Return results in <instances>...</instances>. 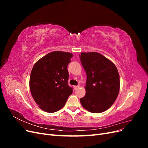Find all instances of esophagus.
Listing matches in <instances>:
<instances>
[{
    "instance_id": "obj_1",
    "label": "esophagus",
    "mask_w": 148,
    "mask_h": 148,
    "mask_svg": "<svg viewBox=\"0 0 148 148\" xmlns=\"http://www.w3.org/2000/svg\"><path fill=\"white\" fill-rule=\"evenodd\" d=\"M78 88H79V86H74L75 90H76V89H77Z\"/></svg>"
}]
</instances>
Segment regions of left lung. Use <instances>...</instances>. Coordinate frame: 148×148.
I'll return each mask as SVG.
<instances>
[{
	"label": "left lung",
	"instance_id": "left-lung-1",
	"mask_svg": "<svg viewBox=\"0 0 148 148\" xmlns=\"http://www.w3.org/2000/svg\"><path fill=\"white\" fill-rule=\"evenodd\" d=\"M80 60L86 71V95L80 99L85 109L101 113L112 106L120 90V76L117 67L98 52H82Z\"/></svg>",
	"mask_w": 148,
	"mask_h": 148
}]
</instances>
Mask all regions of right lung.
Instances as JSON below:
<instances>
[{"label":"right lung","mask_w":148,"mask_h":148,"mask_svg":"<svg viewBox=\"0 0 148 148\" xmlns=\"http://www.w3.org/2000/svg\"><path fill=\"white\" fill-rule=\"evenodd\" d=\"M73 54L54 51L42 57L33 67L29 88L34 100L40 109L53 113L63 107L73 92L69 86L67 69Z\"/></svg>","instance_id":"add662e5"}]
</instances>
